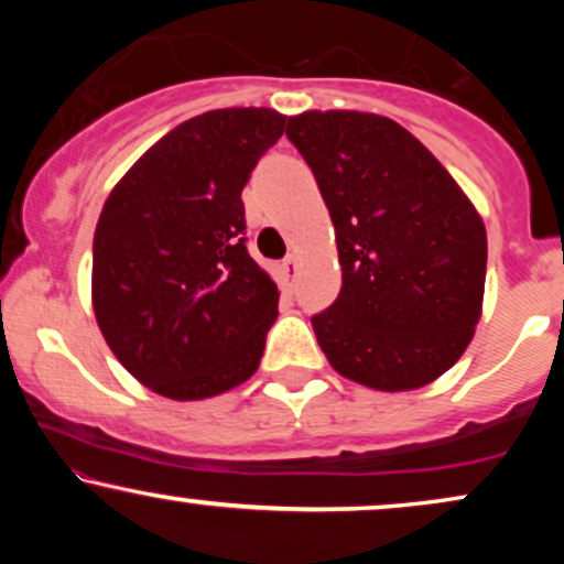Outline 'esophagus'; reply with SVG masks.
Listing matches in <instances>:
<instances>
[{"label":"esophagus","mask_w":564,"mask_h":564,"mask_svg":"<svg viewBox=\"0 0 564 564\" xmlns=\"http://www.w3.org/2000/svg\"><path fill=\"white\" fill-rule=\"evenodd\" d=\"M281 273H283V281H286V283L294 281V273H296V254H289L286 260L281 262Z\"/></svg>","instance_id":"obj_1"}]
</instances>
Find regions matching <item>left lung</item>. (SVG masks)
I'll return each instance as SVG.
<instances>
[{
	"label": "left lung",
	"mask_w": 564,
	"mask_h": 564,
	"mask_svg": "<svg viewBox=\"0 0 564 564\" xmlns=\"http://www.w3.org/2000/svg\"><path fill=\"white\" fill-rule=\"evenodd\" d=\"M332 215L336 302L313 315L341 377L405 392L443 377L482 313L488 238L467 193L398 121L360 111L291 116Z\"/></svg>",
	"instance_id": "left-lung-1"
}]
</instances>
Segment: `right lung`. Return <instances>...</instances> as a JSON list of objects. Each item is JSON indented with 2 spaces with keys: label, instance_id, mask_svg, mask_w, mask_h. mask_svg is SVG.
Segmentation results:
<instances>
[{
  "label": "right lung",
  "instance_id": "right-lung-1",
  "mask_svg": "<svg viewBox=\"0 0 564 564\" xmlns=\"http://www.w3.org/2000/svg\"><path fill=\"white\" fill-rule=\"evenodd\" d=\"M286 127L219 108L148 148L102 206L93 307L119 364L172 400H204L260 368L278 286L246 251L241 191Z\"/></svg>",
  "mask_w": 564,
  "mask_h": 564
}]
</instances>
